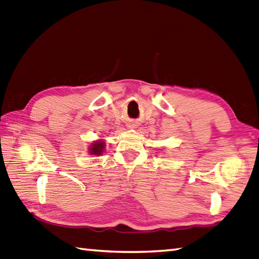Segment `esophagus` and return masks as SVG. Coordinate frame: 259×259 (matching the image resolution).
Here are the masks:
<instances>
[{
  "label": "esophagus",
  "instance_id": "obj_1",
  "mask_svg": "<svg viewBox=\"0 0 259 259\" xmlns=\"http://www.w3.org/2000/svg\"><path fill=\"white\" fill-rule=\"evenodd\" d=\"M128 127H130V128H134V127H135V126H134V124H130V126H128Z\"/></svg>",
  "mask_w": 259,
  "mask_h": 259
}]
</instances>
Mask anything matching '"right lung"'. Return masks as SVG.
<instances>
[{"instance_id": "obj_1", "label": "right lung", "mask_w": 259, "mask_h": 259, "mask_svg": "<svg viewBox=\"0 0 259 259\" xmlns=\"http://www.w3.org/2000/svg\"><path fill=\"white\" fill-rule=\"evenodd\" d=\"M105 141L104 140H96L92 142L89 145L88 152L90 155H96V156H100V155L104 154L105 152Z\"/></svg>"}]
</instances>
